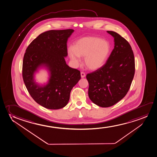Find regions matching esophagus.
Here are the masks:
<instances>
[{"label": "esophagus", "instance_id": "esophagus-1", "mask_svg": "<svg viewBox=\"0 0 157 157\" xmlns=\"http://www.w3.org/2000/svg\"><path fill=\"white\" fill-rule=\"evenodd\" d=\"M86 74L84 73V72H81V77L82 78H84L85 77Z\"/></svg>", "mask_w": 157, "mask_h": 157}]
</instances>
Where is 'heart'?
I'll return each instance as SVG.
<instances>
[{"mask_svg": "<svg viewBox=\"0 0 157 157\" xmlns=\"http://www.w3.org/2000/svg\"><path fill=\"white\" fill-rule=\"evenodd\" d=\"M111 46L108 41L95 37H84L73 43L68 51L70 59L78 64V57L84 58L88 69L96 70L104 65L110 54Z\"/></svg>", "mask_w": 157, "mask_h": 157, "instance_id": "b5f03b06", "label": "heart"}]
</instances>
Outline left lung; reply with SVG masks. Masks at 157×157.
<instances>
[{"mask_svg":"<svg viewBox=\"0 0 157 157\" xmlns=\"http://www.w3.org/2000/svg\"><path fill=\"white\" fill-rule=\"evenodd\" d=\"M107 33L114 38V48L104 65L86 75L90 100L103 108L112 106L124 98L135 74L134 55L130 44L116 32Z\"/></svg>","mask_w":157,"mask_h":157,"instance_id":"1","label":"left lung"}]
</instances>
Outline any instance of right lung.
Segmentation results:
<instances>
[{
    "instance_id": "right-lung-1",
    "label": "right lung",
    "mask_w": 157,
    "mask_h": 157,
    "mask_svg": "<svg viewBox=\"0 0 157 157\" xmlns=\"http://www.w3.org/2000/svg\"><path fill=\"white\" fill-rule=\"evenodd\" d=\"M73 29L49 30L41 33L27 47L23 60L22 76L31 96L38 104L56 110L67 105L72 88L81 78L78 70L67 64V39ZM49 70L46 85L34 81V73L40 67Z\"/></svg>"
}]
</instances>
